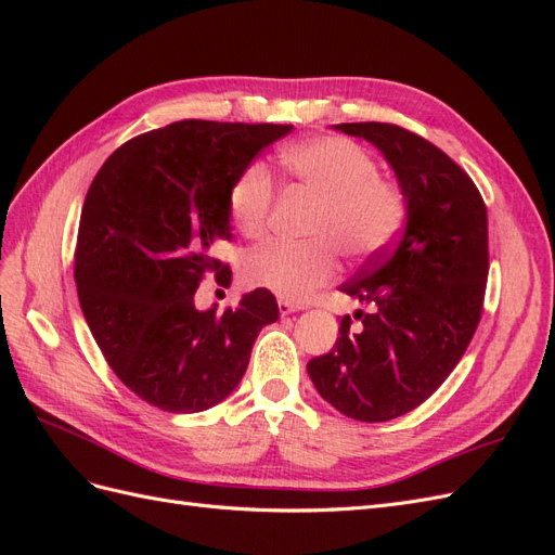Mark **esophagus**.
I'll use <instances>...</instances> for the list:
<instances>
[{
  "label": "esophagus",
  "mask_w": 555,
  "mask_h": 555,
  "mask_svg": "<svg viewBox=\"0 0 555 555\" xmlns=\"http://www.w3.org/2000/svg\"><path fill=\"white\" fill-rule=\"evenodd\" d=\"M278 308H280V314H282V317H284V314H292V312H298V310H304V306L294 304V300H289V298H280V300H278Z\"/></svg>",
  "instance_id": "obj_1"
}]
</instances>
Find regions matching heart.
Listing matches in <instances>:
<instances>
[{"mask_svg":"<svg viewBox=\"0 0 555 555\" xmlns=\"http://www.w3.org/2000/svg\"><path fill=\"white\" fill-rule=\"evenodd\" d=\"M282 169L300 188L322 198L306 245L273 241L251 251L243 273L251 287L300 300L338 275V247L354 259L389 247L405 217V201L363 147L347 139L319 137L282 150ZM273 178L263 164H249L229 190V215L247 238H259L273 208Z\"/></svg>","mask_w":555,"mask_h":555,"instance_id":"obj_1","label":"heart"}]
</instances>
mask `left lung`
<instances>
[{
  "label": "left lung",
  "instance_id": "1",
  "mask_svg": "<svg viewBox=\"0 0 555 555\" xmlns=\"http://www.w3.org/2000/svg\"><path fill=\"white\" fill-rule=\"evenodd\" d=\"M333 129L379 150L408 220L396 245L340 287L375 310L357 331L343 317L338 340L308 375L335 410L377 424L422 405L465 354L489 275V220L475 182L426 139L384 122Z\"/></svg>",
  "mask_w": 555,
  "mask_h": 555
}]
</instances>
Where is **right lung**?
<instances>
[{"mask_svg": "<svg viewBox=\"0 0 555 555\" xmlns=\"http://www.w3.org/2000/svg\"><path fill=\"white\" fill-rule=\"evenodd\" d=\"M292 125L182 120L141 133L104 162L80 212L76 287L113 373L164 412L194 414L241 384L251 345L280 310L268 289L238 308L198 310L210 257L231 236L229 190Z\"/></svg>", "mask_w": 555, "mask_h": 555, "instance_id": "add662e5", "label": "right lung"}]
</instances>
